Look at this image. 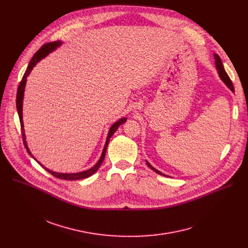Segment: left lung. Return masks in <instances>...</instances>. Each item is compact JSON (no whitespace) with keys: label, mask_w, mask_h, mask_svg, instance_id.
Segmentation results:
<instances>
[{"label":"left lung","mask_w":248,"mask_h":248,"mask_svg":"<svg viewBox=\"0 0 248 248\" xmlns=\"http://www.w3.org/2000/svg\"><path fill=\"white\" fill-rule=\"evenodd\" d=\"M214 58H215V64H216V68H217V70H218V74H219V76H220V78H221V79L223 80V82L232 91V92H234V88H233V85H232V80L230 79V78H229V76L227 75V73H226V70H225V68H224V65H223V62H222V60H221V58L217 55V54H215L214 55ZM146 164H147V166L152 170H154L155 172H157V173H159V174H161V175H165V176H167L166 174H164V173H162L161 171H159L158 170H156L154 167H152L147 161H146Z\"/></svg>","instance_id":"1"}]
</instances>
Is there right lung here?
<instances>
[{"instance_id": "obj_1", "label": "right lung", "mask_w": 248, "mask_h": 248, "mask_svg": "<svg viewBox=\"0 0 248 248\" xmlns=\"http://www.w3.org/2000/svg\"><path fill=\"white\" fill-rule=\"evenodd\" d=\"M62 45V41H55V42H50V43H47L45 45H43L36 53H35V55L33 56V58L31 59V61L29 62L28 63V66L25 70V73L22 77V79L21 81L19 82V85H18V88H17V93H16V109H17V113H18V117H19V122H20V127H21V134H22V140H23V144H24V147L26 148V151L28 152V154L36 161L40 166H42L47 171H49L52 175L56 176V178L58 179H61V180H66V181H76V180H82V179H86V178H89L90 175H92L94 172L97 171V170L100 168L102 162L104 161V158H105V154H106V150H107V146L109 144V141H110V138L113 136V134L117 131V129L119 128V126L121 124H123L124 123H125L126 121V118H123V119H120L119 121H117L115 124H113V125L110 127L109 129V132H108V136H107V139H106V143H105V146L103 148V152L101 154V157L99 159V161L96 163L95 166H93L91 169L87 170H83V171H80V172H74V173H62V172H57V171H53L49 169H47L46 167H44L41 163H39L36 159L34 158V156L32 155V153L30 152L28 146H27V142H26V138H25V132H24V126H23V121H22V104H23V95H24V89H25V83H26V78L29 76L30 72L33 69V67L36 65V63L38 62H40L43 58H45L48 54H50L51 52L55 51L58 47H60Z\"/></svg>"}]
</instances>
